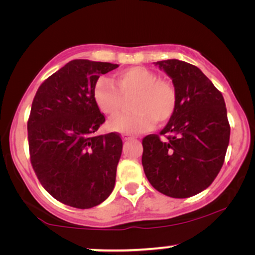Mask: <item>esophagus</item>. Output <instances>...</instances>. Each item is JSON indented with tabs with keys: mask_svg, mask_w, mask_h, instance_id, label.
Here are the masks:
<instances>
[{
	"mask_svg": "<svg viewBox=\"0 0 255 255\" xmlns=\"http://www.w3.org/2000/svg\"><path fill=\"white\" fill-rule=\"evenodd\" d=\"M122 138H123V140H124V141H128V140H130V139H132V138H133V137H132L131 134L124 133L123 135H122Z\"/></svg>",
	"mask_w": 255,
	"mask_h": 255,
	"instance_id": "1",
	"label": "esophagus"
}]
</instances>
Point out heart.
<instances>
[{
    "label": "heart",
    "mask_w": 255,
    "mask_h": 255,
    "mask_svg": "<svg viewBox=\"0 0 255 255\" xmlns=\"http://www.w3.org/2000/svg\"><path fill=\"white\" fill-rule=\"evenodd\" d=\"M131 96V108L134 111L111 121V131L128 134L148 131L156 122L169 121L177 107V93L173 83L142 67L118 73L115 83L108 78H100L93 90L94 102L108 117L117 116L123 108V97Z\"/></svg>",
    "instance_id": "heart-1"
}]
</instances>
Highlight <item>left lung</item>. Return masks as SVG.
<instances>
[{
    "label": "left lung",
    "instance_id": "8db88e82",
    "mask_svg": "<svg viewBox=\"0 0 255 255\" xmlns=\"http://www.w3.org/2000/svg\"><path fill=\"white\" fill-rule=\"evenodd\" d=\"M172 79L177 107L160 134L142 139L141 163L149 183L174 198L210 186L224 163L230 124L224 97L196 66L169 59L155 62Z\"/></svg>",
    "mask_w": 255,
    "mask_h": 255
}]
</instances>
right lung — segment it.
<instances>
[{
    "label": "right lung",
    "instance_id": "right-lung-1",
    "mask_svg": "<svg viewBox=\"0 0 255 255\" xmlns=\"http://www.w3.org/2000/svg\"><path fill=\"white\" fill-rule=\"evenodd\" d=\"M117 64L75 59L41 83L29 121L30 160L48 194L69 207L89 209L114 190L123 141L111 132L96 135L106 122L94 102L101 74Z\"/></svg>",
    "mask_w": 255,
    "mask_h": 255
}]
</instances>
